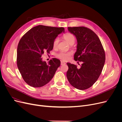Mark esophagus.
<instances>
[{
	"mask_svg": "<svg viewBox=\"0 0 122 122\" xmlns=\"http://www.w3.org/2000/svg\"><path fill=\"white\" fill-rule=\"evenodd\" d=\"M66 64V62L63 61H61V65H64Z\"/></svg>",
	"mask_w": 122,
	"mask_h": 122,
	"instance_id": "esophagus-1",
	"label": "esophagus"
}]
</instances>
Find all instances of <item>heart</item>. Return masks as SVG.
Returning <instances> with one entry per match:
<instances>
[{
    "label": "heart",
    "mask_w": 122,
    "mask_h": 122,
    "mask_svg": "<svg viewBox=\"0 0 122 122\" xmlns=\"http://www.w3.org/2000/svg\"><path fill=\"white\" fill-rule=\"evenodd\" d=\"M63 39L66 40L70 45H72L75 43V38L74 36L71 33H67L62 36ZM59 42V40L58 38H55L53 42V46L54 48H56L58 46V44ZM71 55V53L70 52H60L57 54V57L60 58L62 60L66 61L68 60L69 58L70 55Z\"/></svg>",
    "instance_id": "b5f03b06"
}]
</instances>
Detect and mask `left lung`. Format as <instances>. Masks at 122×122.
I'll return each mask as SVG.
<instances>
[{
	"mask_svg": "<svg viewBox=\"0 0 122 122\" xmlns=\"http://www.w3.org/2000/svg\"><path fill=\"white\" fill-rule=\"evenodd\" d=\"M68 28L77 39L74 58L82 64L77 68L76 65L67 62V77L73 87L84 90L93 86L100 75L105 64V52L98 36L90 29L85 27Z\"/></svg>",
	"mask_w": 122,
	"mask_h": 122,
	"instance_id": "obj_1",
	"label": "left lung"
}]
</instances>
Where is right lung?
<instances>
[{
	"label": "right lung",
	"instance_id": "add662e5",
	"mask_svg": "<svg viewBox=\"0 0 122 122\" xmlns=\"http://www.w3.org/2000/svg\"><path fill=\"white\" fill-rule=\"evenodd\" d=\"M63 27L38 25L32 28L22 37L17 47V64L23 79L29 86L42 87L52 79L61 61L52 58L48 64L42 61L44 52L53 49V42Z\"/></svg>",
	"mask_w": 122,
	"mask_h": 122
}]
</instances>
